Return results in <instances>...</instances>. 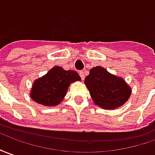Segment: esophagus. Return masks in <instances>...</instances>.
I'll use <instances>...</instances> for the list:
<instances>
[{
  "instance_id": "1",
  "label": "esophagus",
  "mask_w": 155,
  "mask_h": 155,
  "mask_svg": "<svg viewBox=\"0 0 155 155\" xmlns=\"http://www.w3.org/2000/svg\"><path fill=\"white\" fill-rule=\"evenodd\" d=\"M79 75H80V77H81L82 80H84V78H85V74H84V71H79Z\"/></svg>"
}]
</instances>
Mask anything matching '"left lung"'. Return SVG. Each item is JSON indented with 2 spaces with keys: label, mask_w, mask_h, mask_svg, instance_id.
<instances>
[{
  "label": "left lung",
  "mask_w": 155,
  "mask_h": 155,
  "mask_svg": "<svg viewBox=\"0 0 155 155\" xmlns=\"http://www.w3.org/2000/svg\"><path fill=\"white\" fill-rule=\"evenodd\" d=\"M94 103L104 110H115L128 100L132 88L122 78L104 67H93L84 80Z\"/></svg>",
  "instance_id": "8db88e82"
}]
</instances>
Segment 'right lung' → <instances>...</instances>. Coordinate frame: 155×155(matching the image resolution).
Segmentation results:
<instances>
[{
    "label": "right lung",
    "instance_id": "right-lung-1",
    "mask_svg": "<svg viewBox=\"0 0 155 155\" xmlns=\"http://www.w3.org/2000/svg\"><path fill=\"white\" fill-rule=\"evenodd\" d=\"M81 81L78 73L71 70H64L61 67H54L45 75L34 81L30 90V98L44 106H55L63 100L70 84Z\"/></svg>",
    "mask_w": 155,
    "mask_h": 155
}]
</instances>
